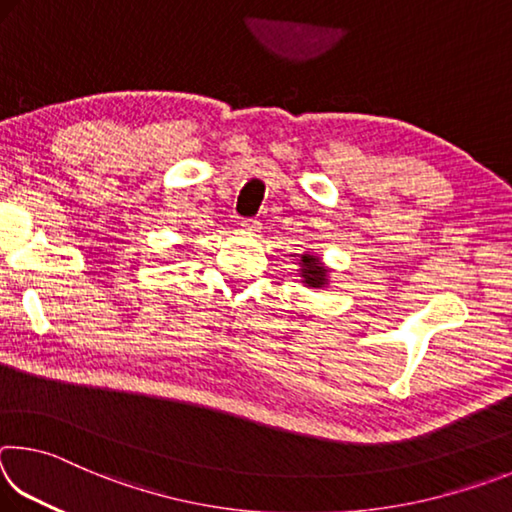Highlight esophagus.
Masks as SVG:
<instances>
[{"label":"esophagus","instance_id":"obj_1","mask_svg":"<svg viewBox=\"0 0 512 512\" xmlns=\"http://www.w3.org/2000/svg\"><path fill=\"white\" fill-rule=\"evenodd\" d=\"M259 230H262V223H259L257 219L241 221V232H246V235H257Z\"/></svg>","mask_w":512,"mask_h":512}]
</instances>
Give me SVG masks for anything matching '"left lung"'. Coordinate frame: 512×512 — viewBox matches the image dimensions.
Here are the masks:
<instances>
[{
    "mask_svg": "<svg viewBox=\"0 0 512 512\" xmlns=\"http://www.w3.org/2000/svg\"><path fill=\"white\" fill-rule=\"evenodd\" d=\"M298 275H300V282L305 284L307 289H327L329 287V273H332V268L327 264H323V259H320L316 253H302V257L298 259Z\"/></svg>",
    "mask_w": 512,
    "mask_h": 512,
    "instance_id": "obj_1",
    "label": "left lung"
}]
</instances>
